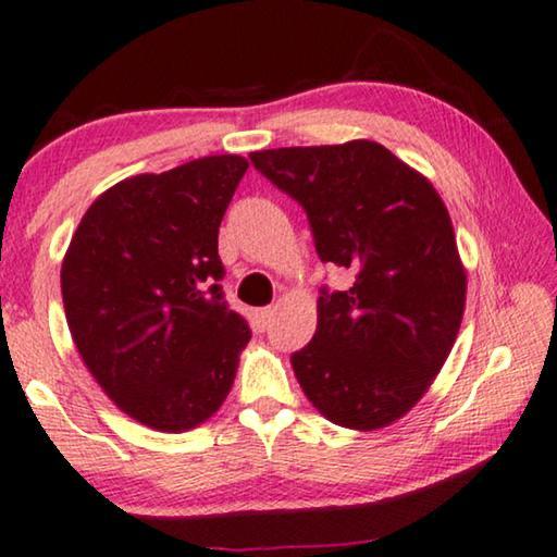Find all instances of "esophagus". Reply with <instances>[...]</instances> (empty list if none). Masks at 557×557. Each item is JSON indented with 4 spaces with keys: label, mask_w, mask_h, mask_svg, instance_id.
<instances>
[{
    "label": "esophagus",
    "mask_w": 557,
    "mask_h": 557,
    "mask_svg": "<svg viewBox=\"0 0 557 557\" xmlns=\"http://www.w3.org/2000/svg\"><path fill=\"white\" fill-rule=\"evenodd\" d=\"M275 320V307H262V310L255 312V324H258V330H268L270 322Z\"/></svg>",
    "instance_id": "34e87169"
}]
</instances>
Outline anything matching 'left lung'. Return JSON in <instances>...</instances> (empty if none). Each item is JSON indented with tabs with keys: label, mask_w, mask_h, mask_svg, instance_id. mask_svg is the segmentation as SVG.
I'll use <instances>...</instances> for the list:
<instances>
[{
	"label": "left lung",
	"mask_w": 557,
	"mask_h": 557,
	"mask_svg": "<svg viewBox=\"0 0 557 557\" xmlns=\"http://www.w3.org/2000/svg\"><path fill=\"white\" fill-rule=\"evenodd\" d=\"M250 158L307 210L322 262L357 272L317 299L314 337L293 355L299 386L337 426H392L434 384L463 320L466 268L444 200L367 138Z\"/></svg>",
	"instance_id": "1"
}]
</instances>
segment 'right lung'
<instances>
[{"label":"right lung","mask_w":557,"mask_h":557,"mask_svg":"<svg viewBox=\"0 0 557 557\" xmlns=\"http://www.w3.org/2000/svg\"><path fill=\"white\" fill-rule=\"evenodd\" d=\"M247 165L206 156L111 185L61 262L78 357L123 413L163 434L213 417L250 342L218 285L220 220Z\"/></svg>","instance_id":"obj_1"}]
</instances>
